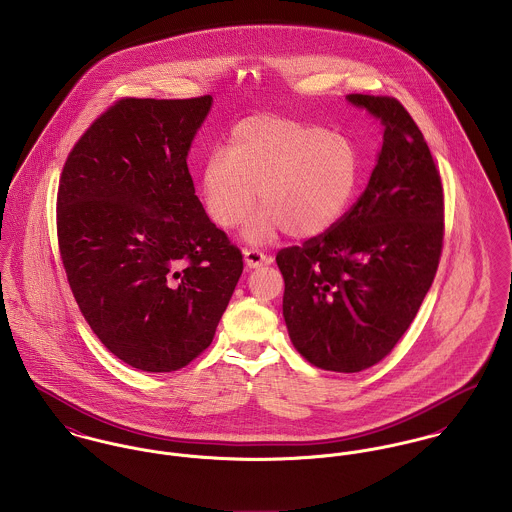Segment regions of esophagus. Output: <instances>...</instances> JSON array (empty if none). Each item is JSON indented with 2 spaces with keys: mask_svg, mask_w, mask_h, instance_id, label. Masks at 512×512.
<instances>
[{
  "mask_svg": "<svg viewBox=\"0 0 512 512\" xmlns=\"http://www.w3.org/2000/svg\"><path fill=\"white\" fill-rule=\"evenodd\" d=\"M244 262L248 268H260V266H266L272 262L270 256H266L262 250L258 248H246L244 250Z\"/></svg>",
  "mask_w": 512,
  "mask_h": 512,
  "instance_id": "obj_1",
  "label": "esophagus"
}]
</instances>
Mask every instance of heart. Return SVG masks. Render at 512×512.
<instances>
[{
	"label": "heart",
	"instance_id": "obj_1",
	"mask_svg": "<svg viewBox=\"0 0 512 512\" xmlns=\"http://www.w3.org/2000/svg\"><path fill=\"white\" fill-rule=\"evenodd\" d=\"M361 153L341 134L299 118L262 114L236 124L228 153L215 151L203 167V197L220 228H234L256 207L262 215L248 238L278 232L309 238L329 230L347 211L359 179Z\"/></svg>",
	"mask_w": 512,
	"mask_h": 512
}]
</instances>
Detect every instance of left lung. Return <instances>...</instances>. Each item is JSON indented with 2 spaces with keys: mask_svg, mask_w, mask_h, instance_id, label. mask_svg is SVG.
Returning a JSON list of instances; mask_svg holds the SVG:
<instances>
[{
  "mask_svg": "<svg viewBox=\"0 0 512 512\" xmlns=\"http://www.w3.org/2000/svg\"><path fill=\"white\" fill-rule=\"evenodd\" d=\"M347 98L384 124L370 181L329 230L276 254L293 347L333 372L392 353L432 288L445 230L438 165L408 110L392 96Z\"/></svg>",
  "mask_w": 512,
  "mask_h": 512,
  "instance_id": "8db88e82",
  "label": "left lung"
}]
</instances>
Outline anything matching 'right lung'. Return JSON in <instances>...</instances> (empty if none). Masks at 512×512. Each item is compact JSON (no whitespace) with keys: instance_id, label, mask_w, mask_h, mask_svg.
<instances>
[{"instance_id":"obj_1","label":"right lung","mask_w":512,"mask_h":512,"mask_svg":"<svg viewBox=\"0 0 512 512\" xmlns=\"http://www.w3.org/2000/svg\"><path fill=\"white\" fill-rule=\"evenodd\" d=\"M211 100H116L59 179V252L78 309L138 370L173 372L209 349L244 268L187 167Z\"/></svg>"}]
</instances>
